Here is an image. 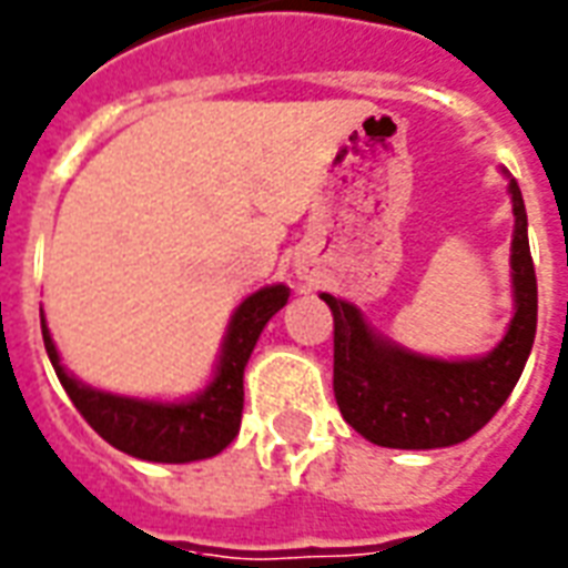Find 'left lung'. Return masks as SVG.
I'll return each mask as SVG.
<instances>
[{
	"label": "left lung",
	"mask_w": 568,
	"mask_h": 568,
	"mask_svg": "<svg viewBox=\"0 0 568 568\" xmlns=\"http://www.w3.org/2000/svg\"><path fill=\"white\" fill-rule=\"evenodd\" d=\"M515 315L495 352L476 361L423 357L384 339L361 310L333 294V393L345 423L363 438L393 449H438L462 444L488 419L521 378L536 339V271L527 244V211L509 179Z\"/></svg>",
	"instance_id": "8db88e82"
}]
</instances>
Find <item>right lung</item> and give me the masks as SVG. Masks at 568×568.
<instances>
[{"instance_id": "add662e5", "label": "right lung", "mask_w": 568, "mask_h": 568, "mask_svg": "<svg viewBox=\"0 0 568 568\" xmlns=\"http://www.w3.org/2000/svg\"><path fill=\"white\" fill-rule=\"evenodd\" d=\"M285 301H288L285 285H267L237 306L229 322L214 381L187 402L128 399V396H112L103 389L85 387L62 366L53 336L41 315L43 348L50 354V363L62 381L64 393L71 396L73 408L80 410L82 419L106 444L142 462L184 465V462L216 456L235 440L241 428V410H244V366L265 324L283 310Z\"/></svg>"}]
</instances>
